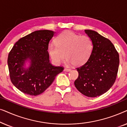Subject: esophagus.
I'll list each match as a JSON object with an SVG mask.
<instances>
[{
    "label": "esophagus",
    "mask_w": 127,
    "mask_h": 127,
    "mask_svg": "<svg viewBox=\"0 0 127 127\" xmlns=\"http://www.w3.org/2000/svg\"><path fill=\"white\" fill-rule=\"evenodd\" d=\"M71 69H69V68H65L64 69V71H65V72H69V71H70Z\"/></svg>",
    "instance_id": "esophagus-1"
}]
</instances>
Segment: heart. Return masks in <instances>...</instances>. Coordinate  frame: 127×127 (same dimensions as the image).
I'll list each match as a JSON object with an SVG mask.
<instances>
[{
  "mask_svg": "<svg viewBox=\"0 0 127 127\" xmlns=\"http://www.w3.org/2000/svg\"><path fill=\"white\" fill-rule=\"evenodd\" d=\"M55 45L48 46V51L54 63L58 64L65 57L74 66L84 64L90 58L93 44L87 36H80L72 31H65L54 40Z\"/></svg>",
  "mask_w": 127,
  "mask_h": 127,
  "instance_id": "heart-1",
  "label": "heart"
}]
</instances>
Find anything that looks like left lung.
I'll use <instances>...</instances> for the list:
<instances>
[{
    "mask_svg": "<svg viewBox=\"0 0 127 127\" xmlns=\"http://www.w3.org/2000/svg\"><path fill=\"white\" fill-rule=\"evenodd\" d=\"M85 32L93 42V48L88 60L76 67L79 76L74 86L85 96L96 97L107 92L115 82L119 54L110 40L94 31Z\"/></svg>",
    "mask_w": 127,
    "mask_h": 127,
    "instance_id": "obj_1",
    "label": "left lung"
}]
</instances>
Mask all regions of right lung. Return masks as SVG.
Wrapping results in <instances>:
<instances>
[{
	"instance_id": "obj_1",
	"label": "right lung",
	"mask_w": 127,
	"mask_h": 127,
	"mask_svg": "<svg viewBox=\"0 0 127 127\" xmlns=\"http://www.w3.org/2000/svg\"><path fill=\"white\" fill-rule=\"evenodd\" d=\"M54 34L53 31H34L19 39L8 55L10 78L15 87L26 94L36 96L43 93L64 70L63 66L50 63L47 51L48 43ZM29 59L31 66L23 67Z\"/></svg>"
}]
</instances>
